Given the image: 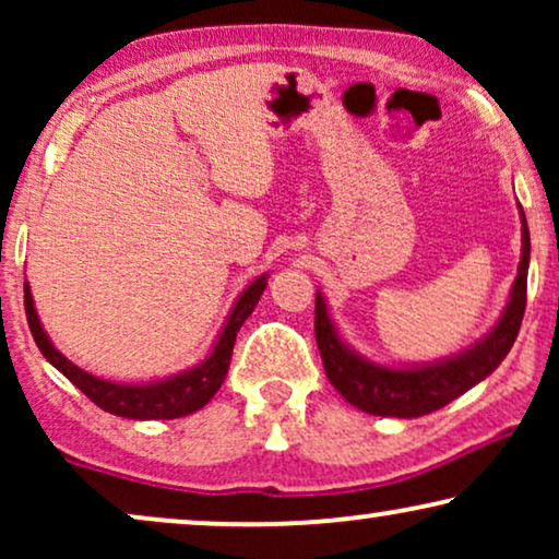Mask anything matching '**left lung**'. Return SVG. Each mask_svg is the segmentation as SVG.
<instances>
[{"mask_svg": "<svg viewBox=\"0 0 559 559\" xmlns=\"http://www.w3.org/2000/svg\"><path fill=\"white\" fill-rule=\"evenodd\" d=\"M522 218V257H519L516 280L501 316L468 348L453 356L435 358L425 364H379L366 358L341 335V328L331 316L325 295L316 293V341L323 358L325 377L338 394L356 409L377 417H423L445 407L499 369V364L514 346L526 308V272H530V228Z\"/></svg>", "mask_w": 559, "mask_h": 559, "instance_id": "8db88e82", "label": "left lung"}]
</instances>
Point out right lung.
Here are the masks:
<instances>
[{
	"label": "right lung",
	"instance_id": "right-lung-1",
	"mask_svg": "<svg viewBox=\"0 0 559 559\" xmlns=\"http://www.w3.org/2000/svg\"><path fill=\"white\" fill-rule=\"evenodd\" d=\"M266 280H270V274L264 272L241 289V295L234 300L231 310H228L224 325H221L216 341H213V346L203 361L190 366V369L170 373V377L152 381H117L96 377V373L81 369L71 358L60 354L56 343L50 341L48 331L43 328L40 316H37L29 282H25V312L29 333H33L40 354L68 381H73L96 407L109 412V415L127 419H175L193 415V412L205 407L213 400V394L218 392L221 384H224L228 364H231L236 333H239L243 320L254 312L259 297H262L266 287Z\"/></svg>",
	"mask_w": 559,
	"mask_h": 559
}]
</instances>
